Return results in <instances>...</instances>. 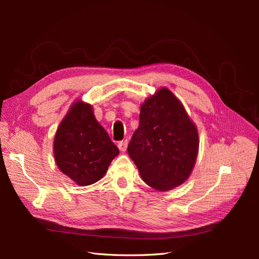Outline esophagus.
Returning a JSON list of instances; mask_svg holds the SVG:
<instances>
[{"label": "esophagus", "instance_id": "obj_1", "mask_svg": "<svg viewBox=\"0 0 259 259\" xmlns=\"http://www.w3.org/2000/svg\"><path fill=\"white\" fill-rule=\"evenodd\" d=\"M117 147H119L120 151L124 152L125 150H126V148H127V140H124V142H120L119 144H117Z\"/></svg>", "mask_w": 259, "mask_h": 259}]
</instances>
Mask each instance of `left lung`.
Masks as SVG:
<instances>
[{
  "label": "left lung",
  "mask_w": 259,
  "mask_h": 259,
  "mask_svg": "<svg viewBox=\"0 0 259 259\" xmlns=\"http://www.w3.org/2000/svg\"><path fill=\"white\" fill-rule=\"evenodd\" d=\"M139 126L127 151L144 182L168 191L189 178L199 152L197 125L167 88H161L140 106Z\"/></svg>",
  "instance_id": "left-lung-1"
}]
</instances>
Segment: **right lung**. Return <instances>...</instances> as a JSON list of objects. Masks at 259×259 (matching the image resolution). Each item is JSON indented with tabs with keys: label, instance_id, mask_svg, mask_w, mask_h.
<instances>
[{
	"label": "right lung",
	"instance_id": "1",
	"mask_svg": "<svg viewBox=\"0 0 259 259\" xmlns=\"http://www.w3.org/2000/svg\"><path fill=\"white\" fill-rule=\"evenodd\" d=\"M55 162L77 186L95 184L107 173L119 149L96 120L91 104L82 99L70 106L53 144Z\"/></svg>",
	"mask_w": 259,
	"mask_h": 259
}]
</instances>
